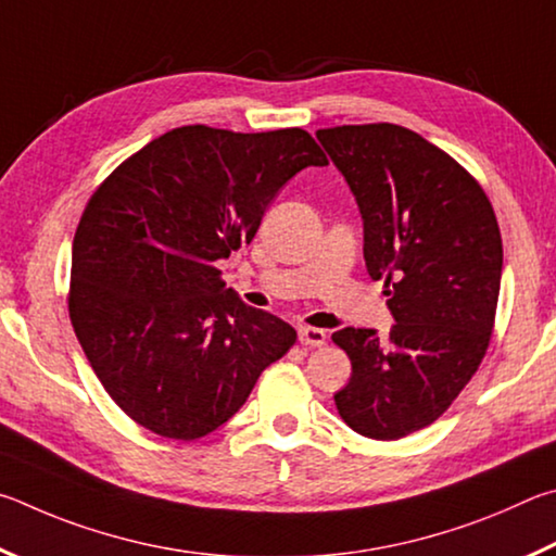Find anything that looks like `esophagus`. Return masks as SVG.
<instances>
[{
    "label": "esophagus",
    "instance_id": "1",
    "mask_svg": "<svg viewBox=\"0 0 556 556\" xmlns=\"http://www.w3.org/2000/svg\"><path fill=\"white\" fill-rule=\"evenodd\" d=\"M298 339H300V344H305V346H323L327 342V334H325V329H317V327H300Z\"/></svg>",
    "mask_w": 556,
    "mask_h": 556
}]
</instances>
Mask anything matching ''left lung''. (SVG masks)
Returning <instances> with one entry per match:
<instances>
[{
  "mask_svg": "<svg viewBox=\"0 0 556 556\" xmlns=\"http://www.w3.org/2000/svg\"><path fill=\"white\" fill-rule=\"evenodd\" d=\"M364 222V261L386 280L395 319L332 334L352 358L337 410L371 440L432 425L471 381L489 349L503 243L489 198L459 163L395 124L319 129Z\"/></svg>",
  "mask_w": 556,
  "mask_h": 556,
  "instance_id": "obj_1",
  "label": "left lung"
}]
</instances>
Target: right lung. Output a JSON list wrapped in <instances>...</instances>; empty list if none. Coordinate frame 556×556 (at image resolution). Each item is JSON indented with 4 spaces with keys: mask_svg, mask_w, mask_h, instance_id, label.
Returning <instances> with one entry per match:
<instances>
[{
    "mask_svg": "<svg viewBox=\"0 0 556 556\" xmlns=\"http://www.w3.org/2000/svg\"><path fill=\"white\" fill-rule=\"evenodd\" d=\"M307 165L327 159L303 129L180 126L87 202L67 307L92 371L134 422L170 440L210 434L295 344V329L243 303L217 263L251 243L278 190Z\"/></svg>",
    "mask_w": 556,
    "mask_h": 556,
    "instance_id": "right-lung-1",
    "label": "right lung"
}]
</instances>
